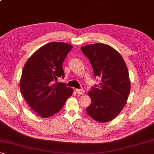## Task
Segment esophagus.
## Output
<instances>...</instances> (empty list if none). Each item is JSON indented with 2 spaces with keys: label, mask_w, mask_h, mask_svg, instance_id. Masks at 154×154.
<instances>
[{
  "label": "esophagus",
  "mask_w": 154,
  "mask_h": 154,
  "mask_svg": "<svg viewBox=\"0 0 154 154\" xmlns=\"http://www.w3.org/2000/svg\"><path fill=\"white\" fill-rule=\"evenodd\" d=\"M76 92L79 94H83L85 93V91L83 89H76Z\"/></svg>",
  "instance_id": "esophagus-1"
}]
</instances>
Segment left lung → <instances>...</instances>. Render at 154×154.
<instances>
[{"mask_svg":"<svg viewBox=\"0 0 154 154\" xmlns=\"http://www.w3.org/2000/svg\"><path fill=\"white\" fill-rule=\"evenodd\" d=\"M89 59L95 77L101 82L88 92L92 102L87 113L98 122L113 120L124 107L130 91V81L126 64L116 49L104 43L81 48Z\"/></svg>","mask_w":154,"mask_h":154,"instance_id":"left-lung-1","label":"left lung"}]
</instances>
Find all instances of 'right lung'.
I'll return each instance as SVG.
<instances>
[{"label": "right lung", "instance_id": "right-lung-1", "mask_svg": "<svg viewBox=\"0 0 154 154\" xmlns=\"http://www.w3.org/2000/svg\"><path fill=\"white\" fill-rule=\"evenodd\" d=\"M72 48L66 43L51 42L36 50L24 65L20 82L21 93L41 118L58 113L72 94V88L55 82L58 77H64L62 64Z\"/></svg>", "mask_w": 154, "mask_h": 154}]
</instances>
